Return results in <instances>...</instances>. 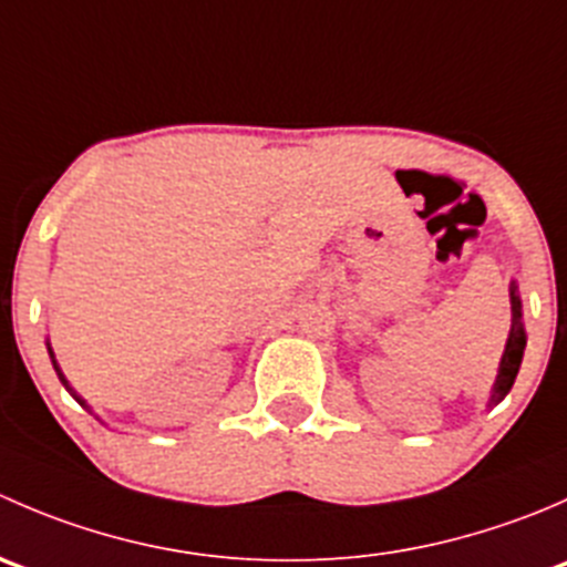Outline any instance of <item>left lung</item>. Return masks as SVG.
Here are the masks:
<instances>
[{"instance_id":"1","label":"left lung","mask_w":567,"mask_h":567,"mask_svg":"<svg viewBox=\"0 0 567 567\" xmlns=\"http://www.w3.org/2000/svg\"><path fill=\"white\" fill-rule=\"evenodd\" d=\"M511 310H513V326H511V334H507L505 353H502L499 373H496L494 390H491V403L494 405L502 403V400H505V394L511 392L513 381H516V375H518V368H522L524 348H527V331H524L522 299H518L516 282H511Z\"/></svg>"}]
</instances>
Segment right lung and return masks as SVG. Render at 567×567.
I'll return each instance as SVG.
<instances>
[{
  "instance_id": "right-lung-1",
  "label": "right lung",
  "mask_w": 567,
  "mask_h": 567,
  "mask_svg": "<svg viewBox=\"0 0 567 567\" xmlns=\"http://www.w3.org/2000/svg\"><path fill=\"white\" fill-rule=\"evenodd\" d=\"M49 357H51V364H54L56 375H60V381H62V384H65V390H71V386H68V381H65V375H62L60 364H56V359H54V351H51V346H49ZM71 392H73V390H71ZM73 398H76V400H79V403H82V405H84V400H82V398H79V394H76V392H73Z\"/></svg>"
}]
</instances>
